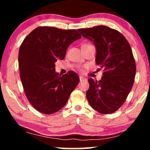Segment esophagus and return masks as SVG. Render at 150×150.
Segmentation results:
<instances>
[{"label":"esophagus","instance_id":"esophagus-1","mask_svg":"<svg viewBox=\"0 0 150 150\" xmlns=\"http://www.w3.org/2000/svg\"><path fill=\"white\" fill-rule=\"evenodd\" d=\"M80 78V81H87V79H85V77H83V76H80L79 77Z\"/></svg>","mask_w":150,"mask_h":150}]
</instances>
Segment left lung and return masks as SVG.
Here are the masks:
<instances>
[{
    "label": "left lung",
    "mask_w": 150,
    "mask_h": 150,
    "mask_svg": "<svg viewBox=\"0 0 150 150\" xmlns=\"http://www.w3.org/2000/svg\"><path fill=\"white\" fill-rule=\"evenodd\" d=\"M78 30L93 42L96 63L104 71L100 81L88 80V102L100 113H112L124 104L134 84L136 63L132 49L120 32L108 26L100 25Z\"/></svg>",
    "instance_id": "obj_1"
}]
</instances>
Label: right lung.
Listing matches in <instances>:
<instances>
[{
  "instance_id": "right-lung-1",
  "label": "right lung",
  "mask_w": 150,
  "mask_h": 150,
  "mask_svg": "<svg viewBox=\"0 0 150 150\" xmlns=\"http://www.w3.org/2000/svg\"><path fill=\"white\" fill-rule=\"evenodd\" d=\"M81 38L75 29L39 26L26 37L18 54L20 76L24 93L39 112L53 114L61 110L80 81L69 71L55 72L54 63L63 60L69 44Z\"/></svg>"
}]
</instances>
